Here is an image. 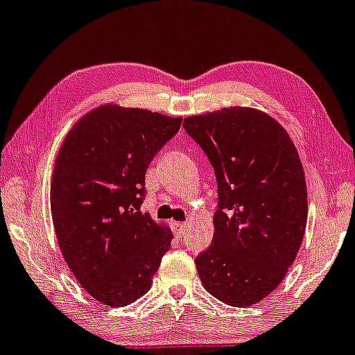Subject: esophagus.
Segmentation results:
<instances>
[{"label":"esophagus","mask_w":355,"mask_h":355,"mask_svg":"<svg viewBox=\"0 0 355 355\" xmlns=\"http://www.w3.org/2000/svg\"><path fill=\"white\" fill-rule=\"evenodd\" d=\"M170 226H172V230H173V232H175V234H177L178 237H180V236H183V234H185V231H187V224H185V223H178V221H172V223H170Z\"/></svg>","instance_id":"obj_1"}]
</instances>
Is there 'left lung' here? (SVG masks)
<instances>
[{"mask_svg":"<svg viewBox=\"0 0 355 355\" xmlns=\"http://www.w3.org/2000/svg\"><path fill=\"white\" fill-rule=\"evenodd\" d=\"M183 128L218 182L213 242L195 259L200 280L219 302L252 306L282 284L306 230L298 150L284 125L255 107L190 116Z\"/></svg>","mask_w":355,"mask_h":355,"instance_id":"8db88e82","label":"left lung"}]
</instances>
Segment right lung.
I'll list each match as a JSON object with an SVG mask.
<instances>
[{"instance_id":"add662e5","label":"right lung","mask_w":355,"mask_h":355,"mask_svg":"<svg viewBox=\"0 0 355 355\" xmlns=\"http://www.w3.org/2000/svg\"><path fill=\"white\" fill-rule=\"evenodd\" d=\"M182 118L103 105L62 142L51 187L53 230L67 266L88 295L125 306L152 286L172 231L142 213L146 170Z\"/></svg>"}]
</instances>
